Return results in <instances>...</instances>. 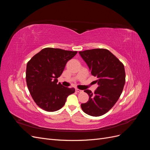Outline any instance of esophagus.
Returning <instances> with one entry per match:
<instances>
[{
	"label": "esophagus",
	"instance_id": "esophagus-1",
	"mask_svg": "<svg viewBox=\"0 0 150 150\" xmlns=\"http://www.w3.org/2000/svg\"><path fill=\"white\" fill-rule=\"evenodd\" d=\"M76 91L78 92V93H82L83 91L82 90H80L79 89H76Z\"/></svg>",
	"mask_w": 150,
	"mask_h": 150
}]
</instances>
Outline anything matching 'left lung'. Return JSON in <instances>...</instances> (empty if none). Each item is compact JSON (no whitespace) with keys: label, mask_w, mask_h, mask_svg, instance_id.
Segmentation results:
<instances>
[{"label":"left lung","mask_w":150,"mask_h":150,"mask_svg":"<svg viewBox=\"0 0 150 150\" xmlns=\"http://www.w3.org/2000/svg\"><path fill=\"white\" fill-rule=\"evenodd\" d=\"M79 53L91 74L98 78V84L94 94L89 89L84 90L89 99L81 104V108L90 116H102L113 107L122 93L126 77L124 65L108 49H93Z\"/></svg>","instance_id":"obj_1"}]
</instances>
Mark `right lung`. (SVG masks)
<instances>
[{
	"mask_svg": "<svg viewBox=\"0 0 150 150\" xmlns=\"http://www.w3.org/2000/svg\"><path fill=\"white\" fill-rule=\"evenodd\" d=\"M77 51L47 47L36 54L27 64L26 83L31 96L42 110L52 112L64 105L69 95L75 92L57 83L67 61Z\"/></svg>",
	"mask_w": 150,
	"mask_h": 150,
	"instance_id": "right-lung-1",
	"label": "right lung"
}]
</instances>
